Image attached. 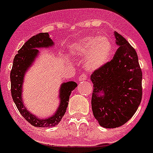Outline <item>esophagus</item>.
I'll list each match as a JSON object with an SVG mask.
<instances>
[{"label": "esophagus", "mask_w": 153, "mask_h": 153, "mask_svg": "<svg viewBox=\"0 0 153 153\" xmlns=\"http://www.w3.org/2000/svg\"><path fill=\"white\" fill-rule=\"evenodd\" d=\"M87 78L86 76V74H82L79 78V82H82V81H85Z\"/></svg>", "instance_id": "34e87169"}]
</instances>
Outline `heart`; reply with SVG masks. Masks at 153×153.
I'll list each match as a JSON object with an SVG mask.
<instances>
[{
    "label": "heart",
    "mask_w": 153,
    "mask_h": 153,
    "mask_svg": "<svg viewBox=\"0 0 153 153\" xmlns=\"http://www.w3.org/2000/svg\"><path fill=\"white\" fill-rule=\"evenodd\" d=\"M113 53L111 41L105 36H86L78 39L71 47L74 57H84L83 65L89 71L99 70L109 62Z\"/></svg>",
    "instance_id": "1"
}]
</instances>
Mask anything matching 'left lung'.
Returning <instances> with one entry per match:
<instances>
[{"label":"left lung","instance_id":"1","mask_svg":"<svg viewBox=\"0 0 153 153\" xmlns=\"http://www.w3.org/2000/svg\"><path fill=\"white\" fill-rule=\"evenodd\" d=\"M118 46L113 59L91 74V105L101 126H123L134 115L142 98V71L135 49L114 32Z\"/></svg>","mask_w":153,"mask_h":153}]
</instances>
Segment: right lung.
Masks as SVG:
<instances>
[{
    "instance_id": "1",
    "label": "right lung",
    "mask_w": 153,
    "mask_h": 153,
    "mask_svg": "<svg viewBox=\"0 0 153 153\" xmlns=\"http://www.w3.org/2000/svg\"><path fill=\"white\" fill-rule=\"evenodd\" d=\"M55 45L48 32L39 33L30 38L18 51L13 59V67L10 73L11 93L13 102L17 107L18 110L26 121L32 126L40 128H48L57 126L66 113L68 106V102L71 94L78 86L75 82L69 81L61 84L59 88V105L49 117L40 119L36 115L29 112L25 107L23 101V84L25 75L27 70L39 55V48H49Z\"/></svg>"
}]
</instances>
